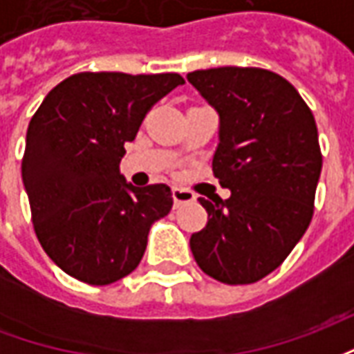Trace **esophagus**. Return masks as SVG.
Wrapping results in <instances>:
<instances>
[{"mask_svg": "<svg viewBox=\"0 0 354 354\" xmlns=\"http://www.w3.org/2000/svg\"><path fill=\"white\" fill-rule=\"evenodd\" d=\"M172 199H174V207H182L185 203L195 201V193L184 187H172Z\"/></svg>", "mask_w": 354, "mask_h": 354, "instance_id": "34e87169", "label": "esophagus"}]
</instances>
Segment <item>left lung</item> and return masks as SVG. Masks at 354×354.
Wrapping results in <instances>:
<instances>
[{"label": "left lung", "mask_w": 354, "mask_h": 354, "mask_svg": "<svg viewBox=\"0 0 354 354\" xmlns=\"http://www.w3.org/2000/svg\"><path fill=\"white\" fill-rule=\"evenodd\" d=\"M187 81L220 113L212 172L230 199L199 203L207 225L189 239L197 266L225 284H252L288 258L309 227L322 169L311 109L263 68H210Z\"/></svg>", "instance_id": "8db88e82"}]
</instances>
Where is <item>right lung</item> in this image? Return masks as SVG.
Returning a JSON list of instances; mask_svg holds the SVG:
<instances>
[{"instance_id":"add662e5","label":"right lung","mask_w":354,"mask_h":354,"mask_svg":"<svg viewBox=\"0 0 354 354\" xmlns=\"http://www.w3.org/2000/svg\"><path fill=\"white\" fill-rule=\"evenodd\" d=\"M178 85V73H75L28 124L22 180L34 231L73 279L104 286L132 273L149 225L170 212L169 185L127 184L119 162L147 111Z\"/></svg>"}]
</instances>
